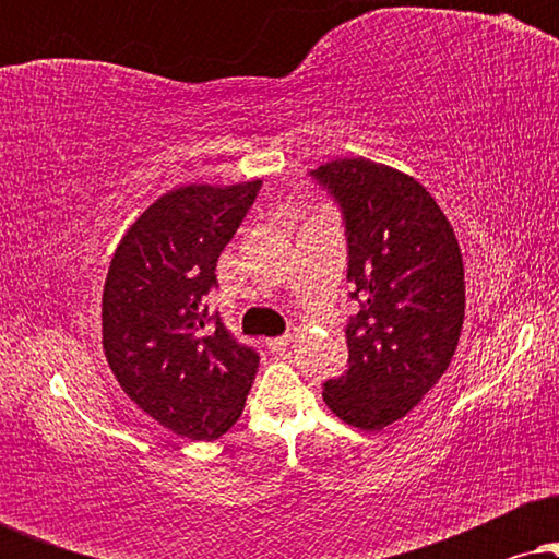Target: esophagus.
Instances as JSON below:
<instances>
[{"label":"esophagus","mask_w":559,"mask_h":559,"mask_svg":"<svg viewBox=\"0 0 559 559\" xmlns=\"http://www.w3.org/2000/svg\"><path fill=\"white\" fill-rule=\"evenodd\" d=\"M289 343H293V335H277V338H266V348L270 350H287Z\"/></svg>","instance_id":"esophagus-1"}]
</instances>
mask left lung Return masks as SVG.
I'll return each mask as SVG.
<instances>
[{
	"label": "left lung",
	"instance_id": "1",
	"mask_svg": "<svg viewBox=\"0 0 559 559\" xmlns=\"http://www.w3.org/2000/svg\"><path fill=\"white\" fill-rule=\"evenodd\" d=\"M341 205L348 241V371L323 384L335 417L384 430L438 384L461 338L463 257L455 231L407 173L366 157L310 173Z\"/></svg>",
	"mask_w": 559,
	"mask_h": 559
}]
</instances>
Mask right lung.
Masks as SVG:
<instances>
[{"label": "right lung", "instance_id": "right-lung-1", "mask_svg": "<svg viewBox=\"0 0 559 559\" xmlns=\"http://www.w3.org/2000/svg\"><path fill=\"white\" fill-rule=\"evenodd\" d=\"M259 188L262 180L175 188L129 226L111 257L106 361L129 400L180 438L228 432L257 377L259 354L211 316L205 295Z\"/></svg>", "mask_w": 559, "mask_h": 559}]
</instances>
